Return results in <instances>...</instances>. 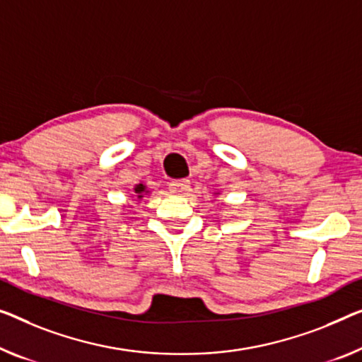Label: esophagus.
Returning a JSON list of instances; mask_svg holds the SVG:
<instances>
[{
	"mask_svg": "<svg viewBox=\"0 0 362 362\" xmlns=\"http://www.w3.org/2000/svg\"><path fill=\"white\" fill-rule=\"evenodd\" d=\"M170 193H174L177 197H185L190 192V182L188 180H174L169 183Z\"/></svg>",
	"mask_w": 362,
	"mask_h": 362,
	"instance_id": "obj_1",
	"label": "esophagus"
}]
</instances>
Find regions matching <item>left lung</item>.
Returning a JSON list of instances; mask_svg holds the SVG:
<instances>
[{
  "label": "left lung",
  "instance_id": "left-lung-1",
  "mask_svg": "<svg viewBox=\"0 0 362 362\" xmlns=\"http://www.w3.org/2000/svg\"><path fill=\"white\" fill-rule=\"evenodd\" d=\"M214 195H219V193H214Z\"/></svg>",
  "mask_w": 362,
  "mask_h": 362
}]
</instances>
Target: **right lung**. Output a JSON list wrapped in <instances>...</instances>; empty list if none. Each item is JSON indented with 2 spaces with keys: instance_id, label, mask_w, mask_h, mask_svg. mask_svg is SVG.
<instances>
[{
  "instance_id": "right-lung-1",
  "label": "right lung",
  "mask_w": 362,
  "mask_h": 362,
  "mask_svg": "<svg viewBox=\"0 0 362 362\" xmlns=\"http://www.w3.org/2000/svg\"><path fill=\"white\" fill-rule=\"evenodd\" d=\"M133 192H134L133 197H136V199H139V202H141L144 197L149 195V193H151V190H148V187L143 185V183H138V185H134Z\"/></svg>"
}]
</instances>
